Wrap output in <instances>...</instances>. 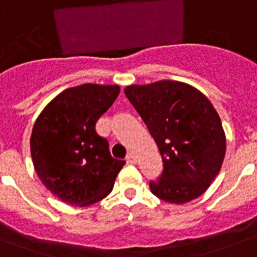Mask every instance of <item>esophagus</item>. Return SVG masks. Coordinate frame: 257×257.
Listing matches in <instances>:
<instances>
[{"instance_id":"34e87169","label":"esophagus","mask_w":257,"mask_h":257,"mask_svg":"<svg viewBox=\"0 0 257 257\" xmlns=\"http://www.w3.org/2000/svg\"><path fill=\"white\" fill-rule=\"evenodd\" d=\"M125 160H126V163H129V164H136V156H135V155H133V153H128V155H126V159H125Z\"/></svg>"}]
</instances>
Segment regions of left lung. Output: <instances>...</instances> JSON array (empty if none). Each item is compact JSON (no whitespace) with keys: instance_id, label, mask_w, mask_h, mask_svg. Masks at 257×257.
I'll use <instances>...</instances> for the list:
<instances>
[{"instance_id":"8db88e82","label":"left lung","mask_w":257,"mask_h":257,"mask_svg":"<svg viewBox=\"0 0 257 257\" xmlns=\"http://www.w3.org/2000/svg\"><path fill=\"white\" fill-rule=\"evenodd\" d=\"M124 92L164 163L160 177L149 181L153 195L172 204L197 199L215 180L225 156V133L211 101L193 86L171 80L129 85Z\"/></svg>"}]
</instances>
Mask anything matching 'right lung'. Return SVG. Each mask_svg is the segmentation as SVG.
I'll use <instances>...</instances> for the list:
<instances>
[{
    "label": "right lung",
    "instance_id": "obj_1",
    "mask_svg": "<svg viewBox=\"0 0 257 257\" xmlns=\"http://www.w3.org/2000/svg\"><path fill=\"white\" fill-rule=\"evenodd\" d=\"M120 93L118 85L82 84L56 96L34 122L30 153L36 173L56 197L77 207L110 193L124 160L113 159L96 122Z\"/></svg>",
    "mask_w": 257,
    "mask_h": 257
}]
</instances>
